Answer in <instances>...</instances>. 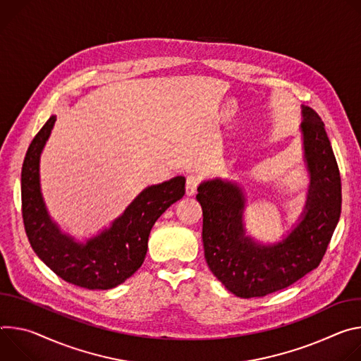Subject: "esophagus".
I'll use <instances>...</instances> for the list:
<instances>
[{
	"label": "esophagus",
	"mask_w": 361,
	"mask_h": 361,
	"mask_svg": "<svg viewBox=\"0 0 361 361\" xmlns=\"http://www.w3.org/2000/svg\"><path fill=\"white\" fill-rule=\"evenodd\" d=\"M197 185H199L197 178L195 175H189L186 178V196H195Z\"/></svg>",
	"instance_id": "esophagus-1"
}]
</instances>
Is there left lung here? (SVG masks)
<instances>
[{
	"label": "left lung",
	"instance_id": "left-lung-1",
	"mask_svg": "<svg viewBox=\"0 0 361 361\" xmlns=\"http://www.w3.org/2000/svg\"><path fill=\"white\" fill-rule=\"evenodd\" d=\"M300 129L310 186L300 222L283 241L265 245L245 235L247 197L238 183L215 178L197 186L207 264L236 297H264L315 269L340 219L341 179L323 120L302 106Z\"/></svg>",
	"mask_w": 361,
	"mask_h": 361
}]
</instances>
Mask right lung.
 I'll return each instance as SVG.
<instances>
[{
	"label": "right lung",
	"instance_id": "obj_1",
	"mask_svg": "<svg viewBox=\"0 0 361 361\" xmlns=\"http://www.w3.org/2000/svg\"><path fill=\"white\" fill-rule=\"evenodd\" d=\"M56 116L32 139L21 171L23 221L28 241L53 272L87 290H110L125 283L143 264L152 226L185 195V178L176 176L143 189L109 229L77 243L50 218L39 188V156Z\"/></svg>",
	"mask_w": 361,
	"mask_h": 361
}]
</instances>
